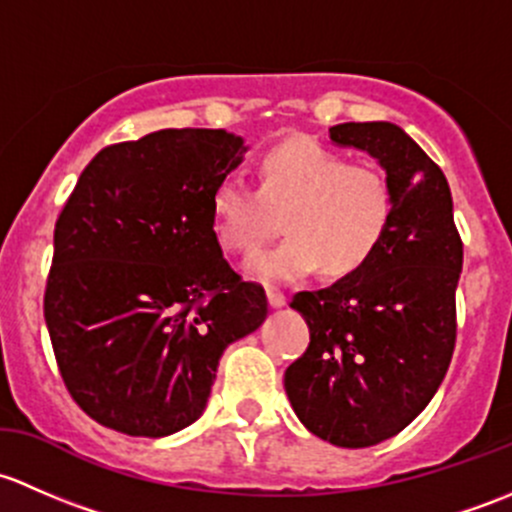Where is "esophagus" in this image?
Masks as SVG:
<instances>
[{
	"label": "esophagus",
	"mask_w": 512,
	"mask_h": 512,
	"mask_svg": "<svg viewBox=\"0 0 512 512\" xmlns=\"http://www.w3.org/2000/svg\"><path fill=\"white\" fill-rule=\"evenodd\" d=\"M266 295H268V305H271V308H281V305L286 303V295L278 291V288L268 286L266 288Z\"/></svg>",
	"instance_id": "esophagus-1"
}]
</instances>
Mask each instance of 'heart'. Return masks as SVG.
<instances>
[{"instance_id":"b5f03b06","label":"heart","mask_w":512,"mask_h":512,"mask_svg":"<svg viewBox=\"0 0 512 512\" xmlns=\"http://www.w3.org/2000/svg\"><path fill=\"white\" fill-rule=\"evenodd\" d=\"M217 236L226 251L249 256L286 226L288 236L251 258L268 281H298L323 268L342 278L382 244L394 214V184L374 162L295 138L263 155L258 189L226 175L212 199Z\"/></svg>"}]
</instances>
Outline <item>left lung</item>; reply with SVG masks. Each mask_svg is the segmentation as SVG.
<instances>
[{"mask_svg":"<svg viewBox=\"0 0 512 512\" xmlns=\"http://www.w3.org/2000/svg\"><path fill=\"white\" fill-rule=\"evenodd\" d=\"M330 138L377 157L392 177L394 214L357 271L293 295L310 345L286 370V392L315 436L365 449L407 429L446 377L463 241L444 172L402 128L342 123Z\"/></svg>","mask_w":512,"mask_h":512,"instance_id":"1","label":"left lung"}]
</instances>
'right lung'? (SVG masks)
I'll return each mask as SVG.
<instances>
[{"label":"right lung","instance_id":"1","mask_svg":"<svg viewBox=\"0 0 512 512\" xmlns=\"http://www.w3.org/2000/svg\"><path fill=\"white\" fill-rule=\"evenodd\" d=\"M241 152L202 128L115 142L63 204L44 318L68 394L98 424L150 439L194 424L221 352L266 318V291L214 231V189Z\"/></svg>","mask_w":512,"mask_h":512}]
</instances>
